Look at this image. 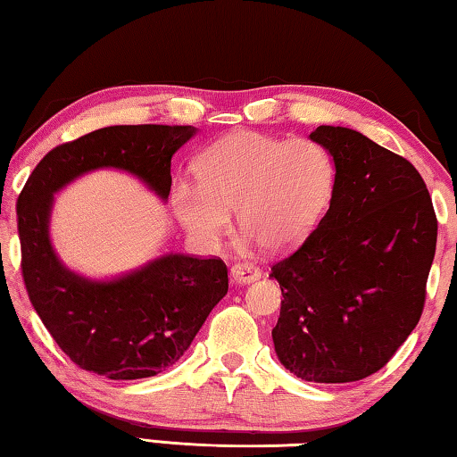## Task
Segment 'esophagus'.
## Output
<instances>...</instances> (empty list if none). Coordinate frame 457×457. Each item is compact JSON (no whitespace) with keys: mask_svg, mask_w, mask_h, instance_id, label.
Masks as SVG:
<instances>
[{"mask_svg":"<svg viewBox=\"0 0 457 457\" xmlns=\"http://www.w3.org/2000/svg\"><path fill=\"white\" fill-rule=\"evenodd\" d=\"M229 278H231V282H236V284H250L253 280H258L260 270L253 264H245V262H242V264L231 266Z\"/></svg>","mask_w":457,"mask_h":457,"instance_id":"obj_1","label":"esophagus"}]
</instances>
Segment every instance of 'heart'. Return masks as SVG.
I'll return each mask as SVG.
<instances>
[{"label": "heart", "instance_id": "b5f03b06", "mask_svg": "<svg viewBox=\"0 0 457 457\" xmlns=\"http://www.w3.org/2000/svg\"><path fill=\"white\" fill-rule=\"evenodd\" d=\"M335 161L311 138L236 130L195 161L197 189L175 191V212L201 245L228 234L231 212L244 234L268 252L303 244L327 212L335 191Z\"/></svg>", "mask_w": 457, "mask_h": 457}]
</instances>
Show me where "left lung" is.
<instances>
[{"label":"left lung","mask_w":457,"mask_h":457,"mask_svg":"<svg viewBox=\"0 0 457 457\" xmlns=\"http://www.w3.org/2000/svg\"><path fill=\"white\" fill-rule=\"evenodd\" d=\"M311 138L335 161V191L304 244L272 266L284 296L274 349L304 381H361L421 319L437 220L407 159L345 127Z\"/></svg>","instance_id":"left-lung-1"}]
</instances>
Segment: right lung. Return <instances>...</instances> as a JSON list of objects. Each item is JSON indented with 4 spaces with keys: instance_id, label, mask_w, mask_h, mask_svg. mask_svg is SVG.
<instances>
[{
    "instance_id": "add662e5",
    "label": "right lung",
    "mask_w": 457,
    "mask_h": 457,
    "mask_svg": "<svg viewBox=\"0 0 457 457\" xmlns=\"http://www.w3.org/2000/svg\"><path fill=\"white\" fill-rule=\"evenodd\" d=\"M195 127H104L52 149L18 197L21 274L52 338L84 370L114 381L175 365L228 294L220 258L165 253L112 280H90L62 264L50 242L54 193L96 169H120L161 199L171 191V157Z\"/></svg>"
}]
</instances>
